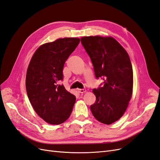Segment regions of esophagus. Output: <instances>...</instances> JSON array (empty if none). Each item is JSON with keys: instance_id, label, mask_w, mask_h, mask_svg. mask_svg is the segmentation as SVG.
<instances>
[{"instance_id": "1", "label": "esophagus", "mask_w": 160, "mask_h": 160, "mask_svg": "<svg viewBox=\"0 0 160 160\" xmlns=\"http://www.w3.org/2000/svg\"><path fill=\"white\" fill-rule=\"evenodd\" d=\"M86 90L85 89H82V88H81V89H78V92H80V93H84V92H86Z\"/></svg>"}]
</instances>
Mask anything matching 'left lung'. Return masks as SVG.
<instances>
[{"mask_svg": "<svg viewBox=\"0 0 160 160\" xmlns=\"http://www.w3.org/2000/svg\"><path fill=\"white\" fill-rule=\"evenodd\" d=\"M81 42L91 59L97 79L103 86L93 89L96 101L91 110L96 119L111 124L124 113L132 97V67L128 54L112 37L85 36Z\"/></svg>", "mask_w": 160, "mask_h": 160, "instance_id": "left-lung-1", "label": "left lung"}]
</instances>
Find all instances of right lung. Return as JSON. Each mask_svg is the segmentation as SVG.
Wrapping results in <instances>:
<instances>
[{
  "label": "right lung",
  "instance_id": "obj_1",
  "mask_svg": "<svg viewBox=\"0 0 160 160\" xmlns=\"http://www.w3.org/2000/svg\"><path fill=\"white\" fill-rule=\"evenodd\" d=\"M80 40L64 38L42 44L34 52L28 65L26 87L35 112L45 122L60 124L70 116L76 97L59 81L69 56Z\"/></svg>",
  "mask_w": 160,
  "mask_h": 160
}]
</instances>
